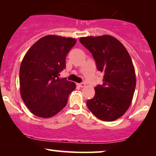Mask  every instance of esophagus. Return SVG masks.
I'll return each instance as SVG.
<instances>
[{"instance_id": "obj_1", "label": "esophagus", "mask_w": 156, "mask_h": 156, "mask_svg": "<svg viewBox=\"0 0 156 156\" xmlns=\"http://www.w3.org/2000/svg\"><path fill=\"white\" fill-rule=\"evenodd\" d=\"M78 86L80 87H84L86 86V84H85L84 83H80V84H78Z\"/></svg>"}]
</instances>
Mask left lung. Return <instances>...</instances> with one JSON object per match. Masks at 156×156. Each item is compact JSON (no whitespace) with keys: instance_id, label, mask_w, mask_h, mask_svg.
<instances>
[{"instance_id":"left-lung-1","label":"left lung","mask_w":156,"mask_h":156,"mask_svg":"<svg viewBox=\"0 0 156 156\" xmlns=\"http://www.w3.org/2000/svg\"><path fill=\"white\" fill-rule=\"evenodd\" d=\"M80 41L104 73L103 84L96 87L87 107L100 120L112 121L122 116L131 105L135 91L136 73L131 58L121 42L104 35L80 37Z\"/></svg>"}]
</instances>
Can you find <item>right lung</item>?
<instances>
[{
  "mask_svg": "<svg viewBox=\"0 0 156 156\" xmlns=\"http://www.w3.org/2000/svg\"><path fill=\"white\" fill-rule=\"evenodd\" d=\"M76 40L46 35L26 52L20 67V90L23 101L38 117L50 118L66 106L75 83L59 78L66 67V56Z\"/></svg>",
  "mask_w": 156,
  "mask_h": 156,
  "instance_id": "add662e5",
  "label": "right lung"
}]
</instances>
